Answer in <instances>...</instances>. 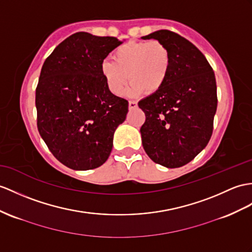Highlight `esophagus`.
I'll return each instance as SVG.
<instances>
[{
    "instance_id": "obj_1",
    "label": "esophagus",
    "mask_w": 252,
    "mask_h": 252,
    "mask_svg": "<svg viewBox=\"0 0 252 252\" xmlns=\"http://www.w3.org/2000/svg\"><path fill=\"white\" fill-rule=\"evenodd\" d=\"M128 106H129V109H136L138 107V103L136 101H129V103H128Z\"/></svg>"
}]
</instances>
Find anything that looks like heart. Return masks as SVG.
Instances as JSON below:
<instances>
[{
	"instance_id": "obj_1",
	"label": "heart",
	"mask_w": 252,
	"mask_h": 252,
	"mask_svg": "<svg viewBox=\"0 0 252 252\" xmlns=\"http://www.w3.org/2000/svg\"><path fill=\"white\" fill-rule=\"evenodd\" d=\"M111 61L100 65L101 76L107 88L115 96L124 94L128 78L131 81L128 94L138 96L145 91L155 93L167 81L171 53L161 41H129L112 52Z\"/></svg>"
}]
</instances>
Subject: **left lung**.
Returning <instances> with one entry per match:
<instances>
[{
    "mask_svg": "<svg viewBox=\"0 0 252 252\" xmlns=\"http://www.w3.org/2000/svg\"><path fill=\"white\" fill-rule=\"evenodd\" d=\"M142 39L167 46L171 67L163 87L141 99L145 113L140 129L145 153L165 168H180L205 149L217 110L214 70L199 49L181 35L156 31Z\"/></svg>",
    "mask_w": 252,
    "mask_h": 252,
    "instance_id": "1",
    "label": "left lung"
}]
</instances>
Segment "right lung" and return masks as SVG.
I'll list each match as a JSON object with an SVG mask.
<instances>
[{"mask_svg":"<svg viewBox=\"0 0 252 252\" xmlns=\"http://www.w3.org/2000/svg\"><path fill=\"white\" fill-rule=\"evenodd\" d=\"M123 44L87 32L70 35L46 59L36 89L37 127L53 156L72 170L100 167L112 151L128 101L107 88L100 65Z\"/></svg>","mask_w":252,"mask_h":252,"instance_id":"obj_1","label":"right lung"}]
</instances>
